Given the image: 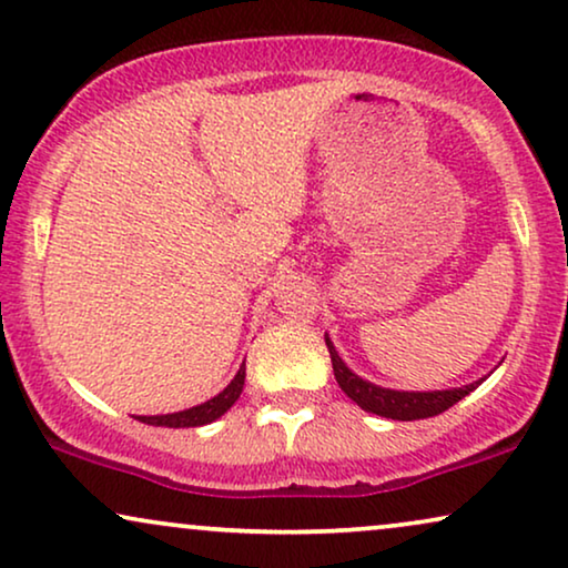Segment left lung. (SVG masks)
Wrapping results in <instances>:
<instances>
[{
    "mask_svg": "<svg viewBox=\"0 0 568 568\" xmlns=\"http://www.w3.org/2000/svg\"><path fill=\"white\" fill-rule=\"evenodd\" d=\"M327 343L332 368H335V379L339 389L353 399L361 410L382 415V418L392 420H420V418H434V415L449 410L452 405H457L459 399L470 395L475 387H480L486 382V376L465 387H452V389H430V392H405V389H387L379 384L361 379L358 374H353L345 366V361L339 358L335 345H332L329 335H324Z\"/></svg>",
    "mask_w": 568,
    "mask_h": 568,
    "instance_id": "1",
    "label": "left lung"
}]
</instances>
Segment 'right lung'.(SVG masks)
<instances>
[{"label": "right lung", "instance_id": "right-lung-1", "mask_svg": "<svg viewBox=\"0 0 568 568\" xmlns=\"http://www.w3.org/2000/svg\"><path fill=\"white\" fill-rule=\"evenodd\" d=\"M246 379V363H241L239 374L233 376L229 387H225L221 395H215L207 403L189 407V410L179 413H165V415H138L140 423H148V426H165V428H194V426H207L221 418L223 413H229L233 403L241 397V389H244Z\"/></svg>", "mask_w": 568, "mask_h": 568}]
</instances>
